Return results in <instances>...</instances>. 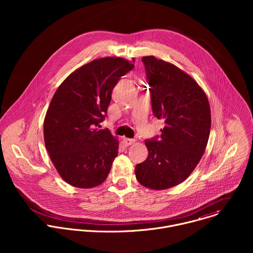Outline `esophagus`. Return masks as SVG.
Returning <instances> with one entry per match:
<instances>
[{"label": "esophagus", "instance_id": "1", "mask_svg": "<svg viewBox=\"0 0 253 253\" xmlns=\"http://www.w3.org/2000/svg\"><path fill=\"white\" fill-rule=\"evenodd\" d=\"M124 142L128 146V145L133 144L135 142V140L134 139H130V138H124Z\"/></svg>", "mask_w": 253, "mask_h": 253}]
</instances>
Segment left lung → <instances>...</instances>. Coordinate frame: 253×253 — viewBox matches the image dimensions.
<instances>
[{
  "label": "left lung",
  "mask_w": 253,
  "mask_h": 253,
  "mask_svg": "<svg viewBox=\"0 0 253 253\" xmlns=\"http://www.w3.org/2000/svg\"><path fill=\"white\" fill-rule=\"evenodd\" d=\"M152 109L165 121L158 136L146 140L148 158L136 165L137 181L152 190L174 187L189 177L209 141L211 114L208 96L199 84L177 66L144 56Z\"/></svg>",
  "instance_id": "left-lung-1"
}]
</instances>
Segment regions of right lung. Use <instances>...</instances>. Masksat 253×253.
Masks as SVG:
<instances>
[{"label": "right lung", "mask_w": 253, "mask_h": 253, "mask_svg": "<svg viewBox=\"0 0 253 253\" xmlns=\"http://www.w3.org/2000/svg\"><path fill=\"white\" fill-rule=\"evenodd\" d=\"M134 58L103 57L78 68L56 89L43 122L49 158L61 178L77 188L103 183L118 156L119 140L98 129L112 90L133 69Z\"/></svg>", "instance_id": "1"}]
</instances>
